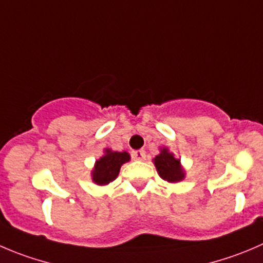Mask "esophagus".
Listing matches in <instances>:
<instances>
[{
	"instance_id": "esophagus-1",
	"label": "esophagus",
	"mask_w": 263,
	"mask_h": 263,
	"mask_svg": "<svg viewBox=\"0 0 263 263\" xmlns=\"http://www.w3.org/2000/svg\"><path fill=\"white\" fill-rule=\"evenodd\" d=\"M132 156L137 161H142V160L146 159V152H144V149H137V151L132 152Z\"/></svg>"
}]
</instances>
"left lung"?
<instances>
[{"label":"left lung","mask_w":263,"mask_h":263,"mask_svg":"<svg viewBox=\"0 0 263 263\" xmlns=\"http://www.w3.org/2000/svg\"><path fill=\"white\" fill-rule=\"evenodd\" d=\"M154 164L157 173L165 181L176 183L184 178V171L181 165V160L176 159L167 148H161L160 154L154 159Z\"/></svg>","instance_id":"left-lung-1"}]
</instances>
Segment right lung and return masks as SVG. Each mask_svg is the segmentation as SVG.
<instances>
[{
  "label": "right lung",
  "instance_id": "add662e5",
  "mask_svg": "<svg viewBox=\"0 0 263 263\" xmlns=\"http://www.w3.org/2000/svg\"><path fill=\"white\" fill-rule=\"evenodd\" d=\"M130 160V155L127 152H117L112 149H104V155L99 160H97L94 169L91 172V179L94 183L103 186L109 182L115 181L119 176L120 167L122 164Z\"/></svg>",
  "mask_w": 263,
  "mask_h": 263
}]
</instances>
